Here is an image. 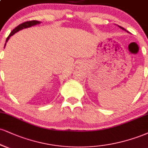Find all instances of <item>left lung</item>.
<instances>
[{"label": "left lung", "instance_id": "left-lung-1", "mask_svg": "<svg viewBox=\"0 0 148 148\" xmlns=\"http://www.w3.org/2000/svg\"><path fill=\"white\" fill-rule=\"evenodd\" d=\"M118 27H119V28H121V29H123V30H124V31H126V32H128V33H129V32H127V30H126L125 29H124V28H123V27H121V26H119V25H118Z\"/></svg>", "mask_w": 148, "mask_h": 148}]
</instances>
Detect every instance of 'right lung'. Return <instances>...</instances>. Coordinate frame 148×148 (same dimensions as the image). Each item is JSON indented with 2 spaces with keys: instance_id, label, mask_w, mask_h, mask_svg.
<instances>
[{
  "instance_id": "1",
  "label": "right lung",
  "mask_w": 148,
  "mask_h": 148,
  "mask_svg": "<svg viewBox=\"0 0 148 148\" xmlns=\"http://www.w3.org/2000/svg\"><path fill=\"white\" fill-rule=\"evenodd\" d=\"M40 23L41 22H40V21H27V22L23 23L22 24H20L19 25H18L16 27H15L13 30H12V31L11 32V33H10V34L9 35V36L7 38L6 41H5V43L4 48L5 47V45H6V43L8 42L9 39H10V37H11L12 36H13L14 34L20 31V30H21V29H25V28H28V27H32V26H34V25H36L40 24Z\"/></svg>"
}]
</instances>
